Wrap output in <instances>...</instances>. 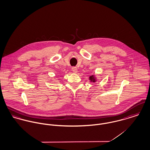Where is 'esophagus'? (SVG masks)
Here are the masks:
<instances>
[{
  "label": "esophagus",
  "mask_w": 150,
  "mask_h": 150,
  "mask_svg": "<svg viewBox=\"0 0 150 150\" xmlns=\"http://www.w3.org/2000/svg\"><path fill=\"white\" fill-rule=\"evenodd\" d=\"M72 71H73V72L74 73H76L78 71V69L76 67H73L72 68Z\"/></svg>",
  "instance_id": "34e87169"
}]
</instances>
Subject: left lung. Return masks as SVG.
Segmentation results:
<instances>
[{"label": "left lung", "mask_w": 150, "mask_h": 150, "mask_svg": "<svg viewBox=\"0 0 150 150\" xmlns=\"http://www.w3.org/2000/svg\"><path fill=\"white\" fill-rule=\"evenodd\" d=\"M90 79L91 81H93V82H94L96 81L95 79L93 78V76H90Z\"/></svg>", "instance_id": "obj_1"}]
</instances>
